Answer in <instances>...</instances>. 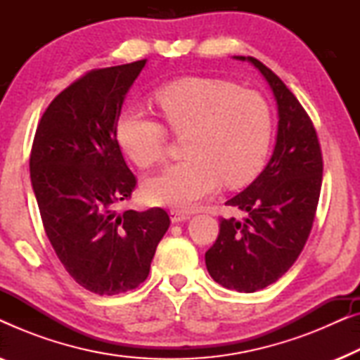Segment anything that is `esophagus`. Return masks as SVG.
I'll use <instances>...</instances> for the list:
<instances>
[{
	"instance_id": "obj_1",
	"label": "esophagus",
	"mask_w": 360,
	"mask_h": 360,
	"mask_svg": "<svg viewBox=\"0 0 360 360\" xmlns=\"http://www.w3.org/2000/svg\"><path fill=\"white\" fill-rule=\"evenodd\" d=\"M172 223H181V221L190 219V213H184V211H170Z\"/></svg>"
}]
</instances>
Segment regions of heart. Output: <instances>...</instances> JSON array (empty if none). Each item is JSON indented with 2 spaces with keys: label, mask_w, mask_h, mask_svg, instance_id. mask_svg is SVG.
Instances as JSON below:
<instances>
[{
  "label": "heart",
  "mask_w": 360,
  "mask_h": 360,
  "mask_svg": "<svg viewBox=\"0 0 360 360\" xmlns=\"http://www.w3.org/2000/svg\"><path fill=\"white\" fill-rule=\"evenodd\" d=\"M154 100L170 131L188 134L184 144L188 159L146 181L147 201L190 211L214 193L221 180L240 186L262 169L272 139V112L257 91L221 78L185 77L160 86ZM115 136L137 167L149 169L164 159L165 127L141 106L117 112Z\"/></svg>",
  "instance_id": "obj_1"
}]
</instances>
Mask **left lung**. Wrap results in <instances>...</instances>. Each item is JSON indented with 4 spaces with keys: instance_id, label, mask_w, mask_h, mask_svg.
I'll return each instance as SVG.
<instances>
[{
    "instance_id": "8db88e82",
    "label": "left lung",
    "mask_w": 360,
    "mask_h": 360,
    "mask_svg": "<svg viewBox=\"0 0 360 360\" xmlns=\"http://www.w3.org/2000/svg\"><path fill=\"white\" fill-rule=\"evenodd\" d=\"M277 101L278 127L274 154L260 175L226 205L244 219H219L216 243L206 250L214 282L252 293L277 282L295 264L311 231L323 180V157L313 122L287 85L254 57Z\"/></svg>"
}]
</instances>
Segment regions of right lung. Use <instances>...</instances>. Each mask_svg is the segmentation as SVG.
<instances>
[{"instance_id": "obj_1", "label": "right lung", "mask_w": 360, "mask_h": 360, "mask_svg": "<svg viewBox=\"0 0 360 360\" xmlns=\"http://www.w3.org/2000/svg\"><path fill=\"white\" fill-rule=\"evenodd\" d=\"M144 60L91 70L53 98L31 150V184L44 229L77 283L96 295L139 287L170 226L165 210H127L136 176L115 121Z\"/></svg>"}]
</instances>
